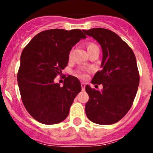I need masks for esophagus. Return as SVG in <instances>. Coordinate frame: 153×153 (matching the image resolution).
Segmentation results:
<instances>
[{"instance_id": "1", "label": "esophagus", "mask_w": 153, "mask_h": 153, "mask_svg": "<svg viewBox=\"0 0 153 153\" xmlns=\"http://www.w3.org/2000/svg\"><path fill=\"white\" fill-rule=\"evenodd\" d=\"M85 86H86V83L81 82V88H82V90H85Z\"/></svg>"}]
</instances>
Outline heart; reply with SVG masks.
Returning a JSON list of instances; mask_svg holds the SVG:
<instances>
[{"mask_svg": "<svg viewBox=\"0 0 153 153\" xmlns=\"http://www.w3.org/2000/svg\"><path fill=\"white\" fill-rule=\"evenodd\" d=\"M95 46H96V45H95V44H89V45H88V49H89V48H92L93 47H95ZM75 75H76L77 76L80 77V78H86V74L83 70L77 71L76 73H75Z\"/></svg>", "mask_w": 153, "mask_h": 153, "instance_id": "1", "label": "heart"}]
</instances>
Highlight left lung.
<instances>
[{
    "label": "left lung",
    "mask_w": 153,
    "mask_h": 153,
    "mask_svg": "<svg viewBox=\"0 0 153 153\" xmlns=\"http://www.w3.org/2000/svg\"><path fill=\"white\" fill-rule=\"evenodd\" d=\"M101 44L103 52L101 70L92 84H102L101 91L86 86L89 95L85 111L87 118L101 125L115 124L132 105L139 84V72L135 54L116 33L103 28L84 30Z\"/></svg>",
    "instance_id": "obj_1"
}]
</instances>
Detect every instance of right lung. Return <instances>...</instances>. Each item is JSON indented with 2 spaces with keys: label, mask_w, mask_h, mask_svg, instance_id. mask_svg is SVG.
<instances>
[{
  "label": "right lung",
  "mask_w": 153,
  "mask_h": 153,
  "mask_svg": "<svg viewBox=\"0 0 153 153\" xmlns=\"http://www.w3.org/2000/svg\"><path fill=\"white\" fill-rule=\"evenodd\" d=\"M86 38L80 29H49L35 35L23 50L18 86L27 112L38 122L58 124L69 115L81 83L72 75L65 78L63 86L54 80L67 66L72 48Z\"/></svg>",
  "instance_id": "add662e5"
}]
</instances>
